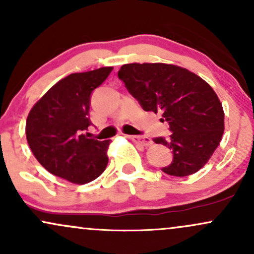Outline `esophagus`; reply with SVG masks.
<instances>
[{
    "mask_svg": "<svg viewBox=\"0 0 254 254\" xmlns=\"http://www.w3.org/2000/svg\"><path fill=\"white\" fill-rule=\"evenodd\" d=\"M130 138L132 139L135 143L143 145V147H149V145L153 143L148 136H130Z\"/></svg>",
    "mask_w": 254,
    "mask_h": 254,
    "instance_id": "34e87169",
    "label": "esophagus"
}]
</instances>
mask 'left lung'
<instances>
[{"label":"left lung","instance_id":"left-lung-1","mask_svg":"<svg viewBox=\"0 0 254 254\" xmlns=\"http://www.w3.org/2000/svg\"><path fill=\"white\" fill-rule=\"evenodd\" d=\"M127 89L144 111L162 113L171 135L154 142L172 150L166 174L186 177L209 161L220 144L224 113L216 93L188 69L165 63L124 64L118 71Z\"/></svg>","mask_w":254,"mask_h":254}]
</instances>
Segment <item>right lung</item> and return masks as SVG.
I'll use <instances>...</instances> for the list:
<instances>
[{"instance_id":"add662e5","label":"right lung","mask_w":254,"mask_h":254,"mask_svg":"<svg viewBox=\"0 0 254 254\" xmlns=\"http://www.w3.org/2000/svg\"><path fill=\"white\" fill-rule=\"evenodd\" d=\"M112 66L75 72L52 86L32 107L26 137L39 164L54 176L74 184L97 179L106 168L109 141L87 138L90 95Z\"/></svg>"}]
</instances>
